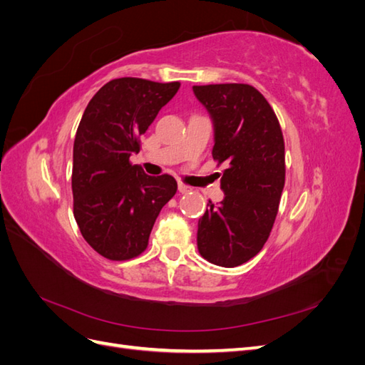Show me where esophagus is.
Returning <instances> with one entry per match:
<instances>
[{
  "instance_id": "34e87169",
  "label": "esophagus",
  "mask_w": 365,
  "mask_h": 365,
  "mask_svg": "<svg viewBox=\"0 0 365 365\" xmlns=\"http://www.w3.org/2000/svg\"><path fill=\"white\" fill-rule=\"evenodd\" d=\"M178 190H180V193H187V192H190V187L182 184V182H178Z\"/></svg>"
}]
</instances>
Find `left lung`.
Here are the masks:
<instances>
[{"mask_svg":"<svg viewBox=\"0 0 365 365\" xmlns=\"http://www.w3.org/2000/svg\"><path fill=\"white\" fill-rule=\"evenodd\" d=\"M213 120V158L227 169L225 197L197 222V251L210 263L235 268L268 240L284 187V141L274 109L247 83L193 86Z\"/></svg>","mask_w":365,"mask_h":365,"instance_id":"left-lung-1","label":"left lung"}]
</instances>
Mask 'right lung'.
Returning a JSON list of instances; mask_svg holds the SVG:
<instances>
[{
  "mask_svg": "<svg viewBox=\"0 0 365 365\" xmlns=\"http://www.w3.org/2000/svg\"><path fill=\"white\" fill-rule=\"evenodd\" d=\"M180 82L121 77L88 103L74 138V219L83 239L109 260H129L148 248L153 224L178 189L170 175L149 176L132 165L160 109Z\"/></svg>",
  "mask_w": 365,
  "mask_h": 365,
  "instance_id": "obj_1",
  "label": "right lung"
}]
</instances>
